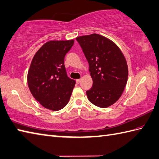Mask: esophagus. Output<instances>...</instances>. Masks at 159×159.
<instances>
[{"instance_id":"esophagus-1","label":"esophagus","mask_w":159,"mask_h":159,"mask_svg":"<svg viewBox=\"0 0 159 159\" xmlns=\"http://www.w3.org/2000/svg\"><path fill=\"white\" fill-rule=\"evenodd\" d=\"M80 82H81V80H80V79H78V80H76V83H77V84H79L80 83Z\"/></svg>"}]
</instances>
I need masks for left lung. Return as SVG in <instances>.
<instances>
[{
	"instance_id": "8db88e82",
	"label": "left lung",
	"mask_w": 159,
	"mask_h": 159,
	"mask_svg": "<svg viewBox=\"0 0 159 159\" xmlns=\"http://www.w3.org/2000/svg\"><path fill=\"white\" fill-rule=\"evenodd\" d=\"M89 64L93 85L86 91L88 98L105 108L120 97L128 80L126 59L114 42L98 34L76 38Z\"/></svg>"
}]
</instances>
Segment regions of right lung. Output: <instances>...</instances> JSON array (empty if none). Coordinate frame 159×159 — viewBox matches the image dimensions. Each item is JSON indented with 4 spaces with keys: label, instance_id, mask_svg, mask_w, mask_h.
I'll use <instances>...</instances> for the list:
<instances>
[{
    "label": "right lung",
    "instance_id": "obj_1",
    "mask_svg": "<svg viewBox=\"0 0 159 159\" xmlns=\"http://www.w3.org/2000/svg\"><path fill=\"white\" fill-rule=\"evenodd\" d=\"M74 43L70 41H50L39 50L28 72V85L34 98L44 107L58 111L66 106L75 84L69 78L65 56Z\"/></svg>",
    "mask_w": 159,
    "mask_h": 159
}]
</instances>
